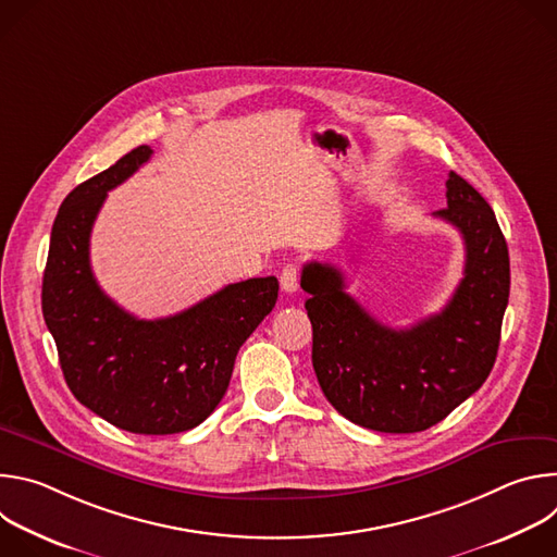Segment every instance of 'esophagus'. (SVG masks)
Segmentation results:
<instances>
[{"label": "esophagus", "mask_w": 557, "mask_h": 557, "mask_svg": "<svg viewBox=\"0 0 557 557\" xmlns=\"http://www.w3.org/2000/svg\"><path fill=\"white\" fill-rule=\"evenodd\" d=\"M280 286L284 293H295L299 288V269L295 264H286L280 273Z\"/></svg>", "instance_id": "1"}]
</instances>
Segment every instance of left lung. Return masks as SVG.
I'll return each instance as SVG.
<instances>
[{"label": "left lung", "mask_w": 557, "mask_h": 557, "mask_svg": "<svg viewBox=\"0 0 557 557\" xmlns=\"http://www.w3.org/2000/svg\"><path fill=\"white\" fill-rule=\"evenodd\" d=\"M436 218L465 243V275L447 306L410 329H389L346 293L333 264L308 262L301 288L312 324V368L348 421L387 434L443 421L490 376L509 301V251L490 202L449 172Z\"/></svg>", "instance_id": "left-lung-1"}]
</instances>
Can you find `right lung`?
<instances>
[{"mask_svg": "<svg viewBox=\"0 0 557 557\" xmlns=\"http://www.w3.org/2000/svg\"><path fill=\"white\" fill-rule=\"evenodd\" d=\"M149 156L140 145L65 196L50 233L41 310L78 404L132 434H178L218 408L235 355L273 310L280 284L273 275L228 284L163 320H138L112 301L90 267L92 224L108 191Z\"/></svg>", "mask_w": 557, "mask_h": 557, "instance_id": "add662e5", "label": "right lung"}]
</instances>
